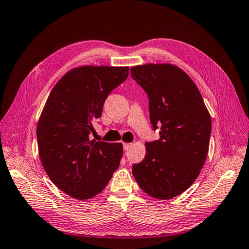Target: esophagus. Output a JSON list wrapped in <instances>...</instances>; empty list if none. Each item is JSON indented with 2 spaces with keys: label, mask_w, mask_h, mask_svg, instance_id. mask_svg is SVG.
<instances>
[{
  "label": "esophagus",
  "mask_w": 249,
  "mask_h": 249,
  "mask_svg": "<svg viewBox=\"0 0 249 249\" xmlns=\"http://www.w3.org/2000/svg\"><path fill=\"white\" fill-rule=\"evenodd\" d=\"M123 146H124V150L127 151V150H129V147L131 146V144L130 143H124Z\"/></svg>",
  "instance_id": "esophagus-1"
}]
</instances>
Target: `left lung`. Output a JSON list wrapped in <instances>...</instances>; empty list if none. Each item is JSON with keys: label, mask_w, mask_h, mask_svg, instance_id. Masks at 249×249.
I'll use <instances>...</instances> for the list:
<instances>
[{"label": "left lung", "mask_w": 249, "mask_h": 249, "mask_svg": "<svg viewBox=\"0 0 249 249\" xmlns=\"http://www.w3.org/2000/svg\"><path fill=\"white\" fill-rule=\"evenodd\" d=\"M131 77L149 97L153 129L160 138L145 142L144 160L133 166L134 178L151 197L172 199L185 192L208 156L212 121L197 86L172 64L130 68Z\"/></svg>", "instance_id": "obj_1"}]
</instances>
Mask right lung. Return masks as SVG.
<instances>
[{
  "mask_svg": "<svg viewBox=\"0 0 249 249\" xmlns=\"http://www.w3.org/2000/svg\"><path fill=\"white\" fill-rule=\"evenodd\" d=\"M128 77V67L72 68L52 89L37 124L39 158L56 187L86 200L98 195L119 168L122 143L89 140L108 95Z\"/></svg>",
  "mask_w": 249,
  "mask_h": 249,
  "instance_id": "right-lung-1",
  "label": "right lung"
}]
</instances>
